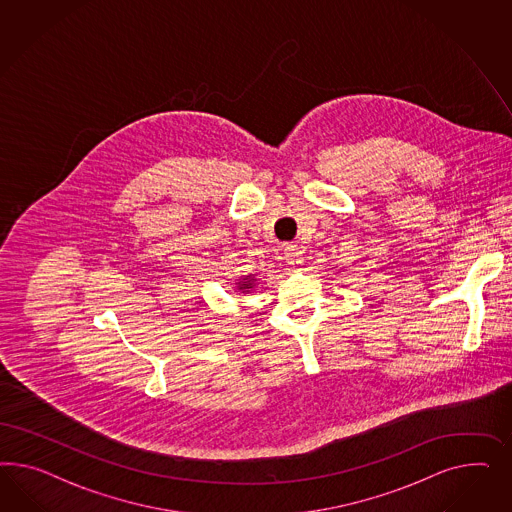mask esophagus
<instances>
[{"label":"esophagus","mask_w":512,"mask_h":512,"mask_svg":"<svg viewBox=\"0 0 512 512\" xmlns=\"http://www.w3.org/2000/svg\"><path fill=\"white\" fill-rule=\"evenodd\" d=\"M285 261H287V264H291L293 268L300 266L302 261H304V257H302V249L295 246V244L285 246Z\"/></svg>","instance_id":"1"}]
</instances>
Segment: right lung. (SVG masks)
<instances>
[{"instance_id": "right-lung-1", "label": "right lung", "mask_w": 512, "mask_h": 512, "mask_svg": "<svg viewBox=\"0 0 512 512\" xmlns=\"http://www.w3.org/2000/svg\"><path fill=\"white\" fill-rule=\"evenodd\" d=\"M240 289H242V291H246V289H251V281H244V283L240 285Z\"/></svg>"}]
</instances>
